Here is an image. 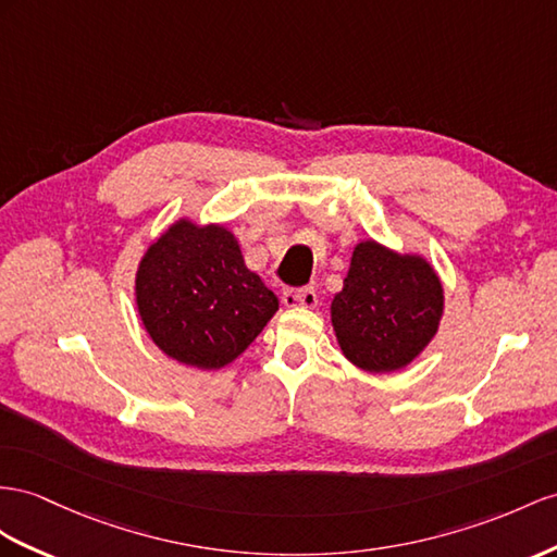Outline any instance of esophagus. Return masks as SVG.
I'll list each match as a JSON object with an SVG mask.
<instances>
[{
    "label": "esophagus",
    "mask_w": 557,
    "mask_h": 557,
    "mask_svg": "<svg viewBox=\"0 0 557 557\" xmlns=\"http://www.w3.org/2000/svg\"><path fill=\"white\" fill-rule=\"evenodd\" d=\"M282 304L287 308H315L318 306V294H315V289H310V287L284 289L282 292Z\"/></svg>",
    "instance_id": "obj_1"
}]
</instances>
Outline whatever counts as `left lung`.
I'll use <instances>...</instances> for the list:
<instances>
[{
	"instance_id": "1",
	"label": "left lung",
	"mask_w": 557,
	"mask_h": 557,
	"mask_svg": "<svg viewBox=\"0 0 557 557\" xmlns=\"http://www.w3.org/2000/svg\"><path fill=\"white\" fill-rule=\"evenodd\" d=\"M442 304V284L428 261L360 242L332 301L338 346L364 372H395L435 336Z\"/></svg>"
}]
</instances>
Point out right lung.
I'll return each instance as SVG.
<instances>
[{"instance_id":"right-lung-1","label":"right lung","mask_w":557,"mask_h":557,"mask_svg":"<svg viewBox=\"0 0 557 557\" xmlns=\"http://www.w3.org/2000/svg\"><path fill=\"white\" fill-rule=\"evenodd\" d=\"M136 304L154 344L197 369L233 362L280 306L245 265L233 233L190 221L171 225L143 256Z\"/></svg>"}]
</instances>
